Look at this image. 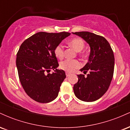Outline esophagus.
Returning <instances> with one entry per match:
<instances>
[{"label":"esophagus","instance_id":"obj_1","mask_svg":"<svg viewBox=\"0 0 130 130\" xmlns=\"http://www.w3.org/2000/svg\"><path fill=\"white\" fill-rule=\"evenodd\" d=\"M70 74H70V73H68V72H66V76H67V77L70 76Z\"/></svg>","mask_w":130,"mask_h":130}]
</instances>
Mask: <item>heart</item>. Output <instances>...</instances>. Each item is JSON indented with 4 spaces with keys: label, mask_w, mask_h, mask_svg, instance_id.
<instances>
[{
    "label": "heart",
    "mask_w": 130,
    "mask_h": 130,
    "mask_svg": "<svg viewBox=\"0 0 130 130\" xmlns=\"http://www.w3.org/2000/svg\"><path fill=\"white\" fill-rule=\"evenodd\" d=\"M68 44L71 46L77 52H80L84 49L85 46L84 41L81 38H74L68 41ZM54 54L57 59H62L64 56V48L61 44H58L54 49ZM81 65L80 62L76 59L70 60L67 59L60 63V68L64 71L68 73H71L74 70L79 68Z\"/></svg>",
    "instance_id": "b5f03b06"
}]
</instances>
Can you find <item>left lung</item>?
<instances>
[{
    "label": "left lung",
    "instance_id": "obj_1",
    "mask_svg": "<svg viewBox=\"0 0 130 130\" xmlns=\"http://www.w3.org/2000/svg\"><path fill=\"white\" fill-rule=\"evenodd\" d=\"M83 38L90 47L89 62L80 70L87 77L78 74V81L74 85L76 96L82 101L92 102L100 98L108 90L114 70V56L105 38L89 32H73Z\"/></svg>",
    "mask_w": 130,
    "mask_h": 130
}]
</instances>
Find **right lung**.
Wrapping results in <instances>:
<instances>
[{
  "label": "right lung",
  "mask_w": 130,
  "mask_h": 130,
  "mask_svg": "<svg viewBox=\"0 0 130 130\" xmlns=\"http://www.w3.org/2000/svg\"><path fill=\"white\" fill-rule=\"evenodd\" d=\"M70 35L68 32H38L22 43L16 55V67L24 90L34 100L41 103L57 98L65 71L59 67L54 49ZM51 69L55 72L48 73ZM48 73V74L46 73Z\"/></svg>",
  "instance_id": "add662e5"
}]
</instances>
